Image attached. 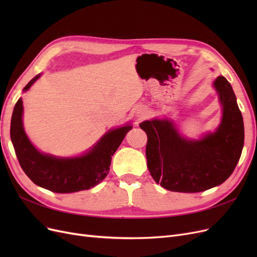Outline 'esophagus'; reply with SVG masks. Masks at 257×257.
<instances>
[{
  "label": "esophagus",
  "instance_id": "1",
  "mask_svg": "<svg viewBox=\"0 0 257 257\" xmlns=\"http://www.w3.org/2000/svg\"><path fill=\"white\" fill-rule=\"evenodd\" d=\"M145 116H146V113H145V112H139V113H138V120L144 119Z\"/></svg>",
  "mask_w": 257,
  "mask_h": 257
}]
</instances>
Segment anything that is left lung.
Masks as SVG:
<instances>
[{
	"instance_id": "left-lung-1",
	"label": "left lung",
	"mask_w": 257,
	"mask_h": 257,
	"mask_svg": "<svg viewBox=\"0 0 257 257\" xmlns=\"http://www.w3.org/2000/svg\"><path fill=\"white\" fill-rule=\"evenodd\" d=\"M213 87L223 107L222 121L215 132L199 141L182 137L168 119L139 124L148 136V169L166 190L197 193L214 188L232 174L241 157L244 127L235 93L223 76L217 77Z\"/></svg>"
}]
</instances>
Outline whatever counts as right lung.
Listing matches in <instances>:
<instances>
[{"label": "right lung", "instance_id": "obj_1", "mask_svg": "<svg viewBox=\"0 0 257 257\" xmlns=\"http://www.w3.org/2000/svg\"><path fill=\"white\" fill-rule=\"evenodd\" d=\"M41 75L35 76L23 91H28ZM23 105L20 97L15 105L11 138L23 172L36 185L54 193H74L89 190L102 182L109 173L111 157L126 133L125 125L108 131L87 153L77 158H57L38 151L23 130Z\"/></svg>", "mask_w": 257, "mask_h": 257}]
</instances>
